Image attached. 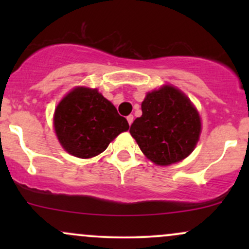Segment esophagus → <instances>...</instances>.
Listing matches in <instances>:
<instances>
[{"mask_svg": "<svg viewBox=\"0 0 249 249\" xmlns=\"http://www.w3.org/2000/svg\"><path fill=\"white\" fill-rule=\"evenodd\" d=\"M126 119H127L128 125H131V124H132V123H133V116H132V115L127 116V117H126Z\"/></svg>", "mask_w": 249, "mask_h": 249, "instance_id": "1", "label": "esophagus"}]
</instances>
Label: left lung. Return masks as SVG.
Segmentation results:
<instances>
[{
  "label": "left lung",
  "instance_id": "8db88e82",
  "mask_svg": "<svg viewBox=\"0 0 249 249\" xmlns=\"http://www.w3.org/2000/svg\"><path fill=\"white\" fill-rule=\"evenodd\" d=\"M142 115L130 127L142 152L154 164L167 166L185 159L194 150L201 121L179 89L164 87L148 92L142 103Z\"/></svg>",
  "mask_w": 249,
  "mask_h": 249
}]
</instances>
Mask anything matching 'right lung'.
I'll use <instances>...</instances> for the list:
<instances>
[{"instance_id": "obj_1", "label": "right lung", "mask_w": 249, "mask_h": 249, "mask_svg": "<svg viewBox=\"0 0 249 249\" xmlns=\"http://www.w3.org/2000/svg\"><path fill=\"white\" fill-rule=\"evenodd\" d=\"M59 142L68 153L78 158H92L107 150L128 123L119 116L111 102L97 89H73L59 102L53 116Z\"/></svg>"}]
</instances>
